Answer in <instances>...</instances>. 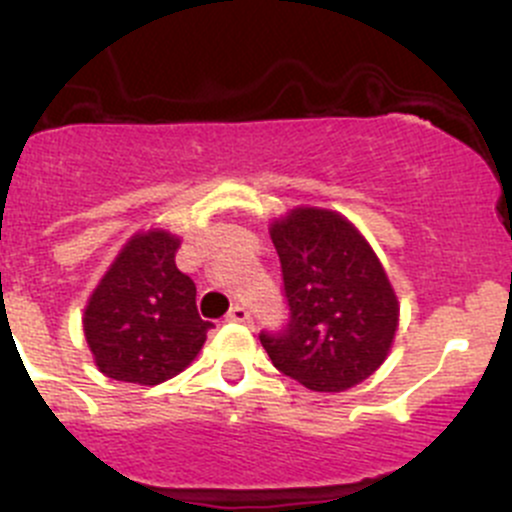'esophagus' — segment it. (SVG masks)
<instances>
[{
	"label": "esophagus",
	"mask_w": 512,
	"mask_h": 512,
	"mask_svg": "<svg viewBox=\"0 0 512 512\" xmlns=\"http://www.w3.org/2000/svg\"><path fill=\"white\" fill-rule=\"evenodd\" d=\"M227 322H240V324H250L252 317L250 312H247V307H242V304H235V307L227 312Z\"/></svg>",
	"instance_id": "1"
}]
</instances>
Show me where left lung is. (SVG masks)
Listing matches in <instances>:
<instances>
[{
  "label": "left lung",
  "instance_id": "1",
  "mask_svg": "<svg viewBox=\"0 0 512 512\" xmlns=\"http://www.w3.org/2000/svg\"><path fill=\"white\" fill-rule=\"evenodd\" d=\"M289 322L260 334L272 364L312 391H347L391 352L399 299L384 265L344 215L294 208L270 225Z\"/></svg>",
  "mask_w": 512,
  "mask_h": 512
}]
</instances>
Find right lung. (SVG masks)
Segmentation results:
<instances>
[{"label":"right lung","instance_id":"right-lung-1","mask_svg":"<svg viewBox=\"0 0 512 512\" xmlns=\"http://www.w3.org/2000/svg\"><path fill=\"white\" fill-rule=\"evenodd\" d=\"M180 237L141 230L121 247L84 309V337L103 376L156 386L190 366L208 329L195 285L175 267Z\"/></svg>","mask_w":512,"mask_h":512}]
</instances>
